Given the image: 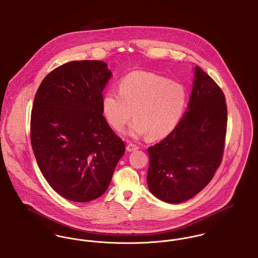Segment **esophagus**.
<instances>
[{"label": "esophagus", "mask_w": 258, "mask_h": 258, "mask_svg": "<svg viewBox=\"0 0 258 258\" xmlns=\"http://www.w3.org/2000/svg\"><path fill=\"white\" fill-rule=\"evenodd\" d=\"M137 150H139V146H137L136 144H130L126 147V151L127 152H135Z\"/></svg>", "instance_id": "1"}]
</instances>
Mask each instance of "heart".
Here are the masks:
<instances>
[{
  "label": "heart",
  "mask_w": 258,
  "mask_h": 258,
  "mask_svg": "<svg viewBox=\"0 0 258 258\" xmlns=\"http://www.w3.org/2000/svg\"><path fill=\"white\" fill-rule=\"evenodd\" d=\"M186 103L187 95L180 84L153 73L136 71L120 80L118 94L107 92L103 96L102 109L115 131H123L133 115L131 136L148 135L158 140L176 127Z\"/></svg>",
  "instance_id": "b5f03b06"
}]
</instances>
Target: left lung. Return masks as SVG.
Masks as SVG:
<instances>
[{
    "label": "left lung",
    "instance_id": "1",
    "mask_svg": "<svg viewBox=\"0 0 258 258\" xmlns=\"http://www.w3.org/2000/svg\"><path fill=\"white\" fill-rule=\"evenodd\" d=\"M227 126L225 97L196 67L188 110L176 127L149 148L148 185L162 202L180 204L204 189L221 163Z\"/></svg>",
    "mask_w": 258,
    "mask_h": 258
}]
</instances>
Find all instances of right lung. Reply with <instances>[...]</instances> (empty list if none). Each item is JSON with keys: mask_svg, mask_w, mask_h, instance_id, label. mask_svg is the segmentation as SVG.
<instances>
[{"mask_svg": "<svg viewBox=\"0 0 258 258\" xmlns=\"http://www.w3.org/2000/svg\"><path fill=\"white\" fill-rule=\"evenodd\" d=\"M111 73L102 60H73L41 83L31 113V144L52 189L88 203L107 189L124 143L107 124L103 91Z\"/></svg>", "mask_w": 258, "mask_h": 258, "instance_id": "right-lung-1", "label": "right lung"}]
</instances>
